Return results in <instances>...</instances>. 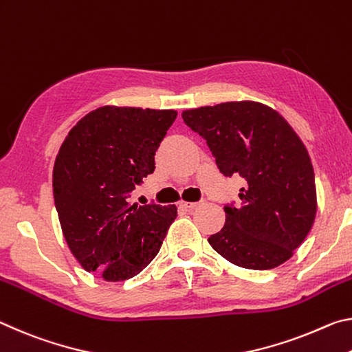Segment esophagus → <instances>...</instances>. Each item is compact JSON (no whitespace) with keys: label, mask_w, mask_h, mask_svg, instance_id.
<instances>
[{"label":"esophagus","mask_w":352,"mask_h":352,"mask_svg":"<svg viewBox=\"0 0 352 352\" xmlns=\"http://www.w3.org/2000/svg\"><path fill=\"white\" fill-rule=\"evenodd\" d=\"M179 206L184 207V209H187V210H192V209H195V207L201 206V201H197V203H188V201H181Z\"/></svg>","instance_id":"34e87169"}]
</instances>
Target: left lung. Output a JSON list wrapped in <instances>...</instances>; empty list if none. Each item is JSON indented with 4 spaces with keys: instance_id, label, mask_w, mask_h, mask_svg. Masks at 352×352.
<instances>
[{
    "instance_id": "obj_1",
    "label": "left lung",
    "mask_w": 352,
    "mask_h": 352,
    "mask_svg": "<svg viewBox=\"0 0 352 352\" xmlns=\"http://www.w3.org/2000/svg\"><path fill=\"white\" fill-rule=\"evenodd\" d=\"M206 138L224 176L243 177L240 204L209 237L218 254L248 270H272L306 240L316 215L307 148L279 112L257 101H229L182 112Z\"/></svg>"
}]
</instances>
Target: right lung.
<instances>
[{
  "instance_id": "1",
  "label": "right lung",
  "mask_w": 352,
  "mask_h": 352,
  "mask_svg": "<svg viewBox=\"0 0 352 352\" xmlns=\"http://www.w3.org/2000/svg\"><path fill=\"white\" fill-rule=\"evenodd\" d=\"M177 117L173 109L102 106L73 126L56 155L53 195L62 234L85 272L134 278L157 256L177 207L129 203L154 171V155Z\"/></svg>"
}]
</instances>
